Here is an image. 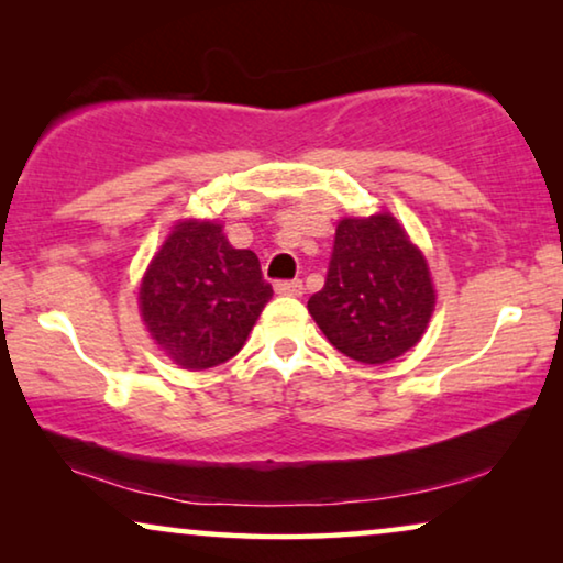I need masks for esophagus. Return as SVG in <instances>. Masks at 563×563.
<instances>
[{"mask_svg": "<svg viewBox=\"0 0 563 563\" xmlns=\"http://www.w3.org/2000/svg\"><path fill=\"white\" fill-rule=\"evenodd\" d=\"M276 295H284V297H299L302 295V282L299 279H289V282H276L274 284Z\"/></svg>", "mask_w": 563, "mask_h": 563, "instance_id": "1", "label": "esophagus"}]
</instances>
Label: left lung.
Here are the masks:
<instances>
[{
  "label": "left lung",
  "mask_w": 563,
  "mask_h": 563,
  "mask_svg": "<svg viewBox=\"0 0 563 563\" xmlns=\"http://www.w3.org/2000/svg\"><path fill=\"white\" fill-rule=\"evenodd\" d=\"M433 305L426 258L387 212L338 222L325 287L307 302L328 341L361 364H387L410 351Z\"/></svg>",
  "instance_id": "8db88e82"
}]
</instances>
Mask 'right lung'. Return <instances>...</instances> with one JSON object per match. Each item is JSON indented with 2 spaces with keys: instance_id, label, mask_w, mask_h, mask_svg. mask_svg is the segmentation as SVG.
Wrapping results in <instances>:
<instances>
[{
  "instance_id": "obj_1",
  "label": "right lung",
  "mask_w": 563,
  "mask_h": 563,
  "mask_svg": "<svg viewBox=\"0 0 563 563\" xmlns=\"http://www.w3.org/2000/svg\"><path fill=\"white\" fill-rule=\"evenodd\" d=\"M274 289L253 251H238L214 222H181L141 287V312L179 366L210 368L243 349Z\"/></svg>"
}]
</instances>
